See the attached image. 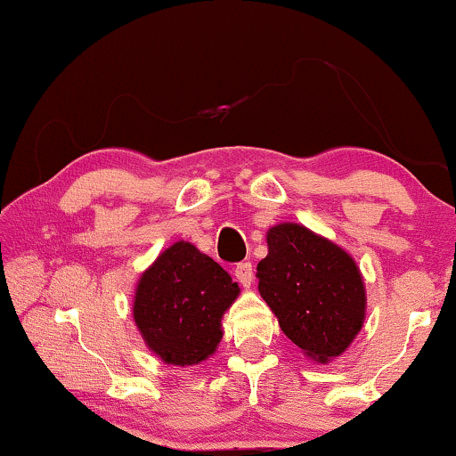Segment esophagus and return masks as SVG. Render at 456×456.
<instances>
[{
	"label": "esophagus",
	"instance_id": "1",
	"mask_svg": "<svg viewBox=\"0 0 456 456\" xmlns=\"http://www.w3.org/2000/svg\"><path fill=\"white\" fill-rule=\"evenodd\" d=\"M234 276L240 282V286H245V289H248V286L253 284V265L248 264V261H242V264H239V265L234 267Z\"/></svg>",
	"mask_w": 456,
	"mask_h": 456
}]
</instances>
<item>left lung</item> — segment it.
<instances>
[{
	"label": "left lung",
	"mask_w": 456,
	"mask_h": 456,
	"mask_svg": "<svg viewBox=\"0 0 456 456\" xmlns=\"http://www.w3.org/2000/svg\"><path fill=\"white\" fill-rule=\"evenodd\" d=\"M257 278L282 332L317 363L340 357L363 328L367 295L357 261L303 224L267 230Z\"/></svg>",
	"instance_id": "8db88e82"
}]
</instances>
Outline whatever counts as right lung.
Segmentation results:
<instances>
[{
  "label": "right lung",
  "mask_w": 456,
  "mask_h": 456,
  "mask_svg": "<svg viewBox=\"0 0 456 456\" xmlns=\"http://www.w3.org/2000/svg\"><path fill=\"white\" fill-rule=\"evenodd\" d=\"M239 295V284L220 264L178 240L141 273L133 317L149 351L164 363L199 365L216 353L222 317Z\"/></svg>",
  "instance_id": "obj_1"
}]
</instances>
